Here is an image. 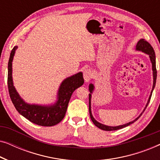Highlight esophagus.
Masks as SVG:
<instances>
[{"label": "esophagus", "mask_w": 160, "mask_h": 160, "mask_svg": "<svg viewBox=\"0 0 160 160\" xmlns=\"http://www.w3.org/2000/svg\"><path fill=\"white\" fill-rule=\"evenodd\" d=\"M92 71L90 69H86L84 71V78L86 82H88L92 78Z\"/></svg>", "instance_id": "esophagus-1"}]
</instances>
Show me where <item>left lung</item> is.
Returning a JSON list of instances; mask_svg holds the SVG:
<instances>
[{
	"mask_svg": "<svg viewBox=\"0 0 160 160\" xmlns=\"http://www.w3.org/2000/svg\"><path fill=\"white\" fill-rule=\"evenodd\" d=\"M136 50H138V51H141L144 52V53L147 54L149 55L151 62H152V71H153V78H154V81H153V87H152V90L151 92V95L149 96V98H148L147 104L144 108L143 111H145V109L146 108V107L148 106V103H149V101L151 100V97H152V92L154 90V88L155 87V84H156V80H157V69H156V57H155V52L154 50L153 49V47H152V45L150 44L148 41H146L145 39L142 38L138 42L137 45H136ZM89 92L90 94H89V116H90V118L92 119V121L95 124V126H97L98 128L101 129L102 130H106V131H112V130H119V129L124 128L125 127H128L130 125V124H132L133 122H135V121H137L138 119H139V117L142 115V113H143V111L142 112L138 117H137L135 120H133L132 122H129V123H127L125 124H123V125H119V126H117V127H111V126H107L105 125V124H102L101 123H99V122L96 121V120L94 119V117H92V111H91V97H92V91L94 90V85L92 84H89Z\"/></svg>",
	"mask_w": 160,
	"mask_h": 160,
	"instance_id": "8db88e82",
	"label": "left lung"
}]
</instances>
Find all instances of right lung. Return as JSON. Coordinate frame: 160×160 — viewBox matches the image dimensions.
Returning <instances> with one entry per match:
<instances>
[{"label": "right lung", "instance_id": "add662e5", "mask_svg": "<svg viewBox=\"0 0 160 160\" xmlns=\"http://www.w3.org/2000/svg\"><path fill=\"white\" fill-rule=\"evenodd\" d=\"M17 47L13 48L8 64V88L11 100L17 111L32 123L40 126L51 127L62 121L66 113L68 105L72 94L84 84L82 72L63 81L59 88L58 101L51 106L30 105L20 98L14 88L12 81V60Z\"/></svg>", "mask_w": 160, "mask_h": 160}]
</instances>
